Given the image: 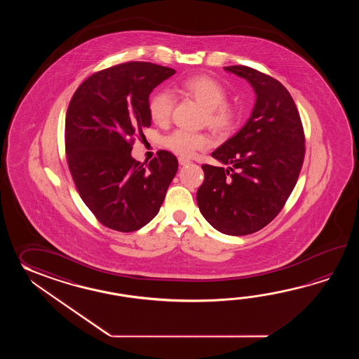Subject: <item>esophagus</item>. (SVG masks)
Segmentation results:
<instances>
[{"label":"esophagus","instance_id":"esophagus-1","mask_svg":"<svg viewBox=\"0 0 359 359\" xmlns=\"http://www.w3.org/2000/svg\"><path fill=\"white\" fill-rule=\"evenodd\" d=\"M178 163L181 164V165H187V164H190L191 161L189 159H186V158H178Z\"/></svg>","mask_w":359,"mask_h":359}]
</instances>
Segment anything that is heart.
I'll return each instance as SVG.
<instances>
[{
  "mask_svg": "<svg viewBox=\"0 0 359 359\" xmlns=\"http://www.w3.org/2000/svg\"><path fill=\"white\" fill-rule=\"evenodd\" d=\"M178 90L205 107L206 123L210 130L226 135L236 127L238 111L227 102V90L217 79L205 74L189 76L180 83ZM173 107L175 97L167 91L155 92L147 104L149 115L158 126L169 122ZM164 145L173 153L190 158L198 150L208 149L209 140L201 133L176 130L164 138Z\"/></svg>",
  "mask_w": 359,
  "mask_h": 359,
  "instance_id": "obj_1",
  "label": "heart"
}]
</instances>
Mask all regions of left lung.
Returning a JSON list of instances; mask_svg holds the SVG:
<instances>
[{
	"label": "left lung",
	"instance_id": "left-lung-1",
	"mask_svg": "<svg viewBox=\"0 0 359 359\" xmlns=\"http://www.w3.org/2000/svg\"><path fill=\"white\" fill-rule=\"evenodd\" d=\"M224 69L252 84L257 100L244 127L212 153L229 168L201 167L196 200L214 229L244 236L273 221L290 196L304 161V130L283 83L245 65Z\"/></svg>",
	"mask_w": 359,
	"mask_h": 359
}]
</instances>
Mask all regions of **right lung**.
I'll return each mask as SVG.
<instances>
[{
    "label": "right lung",
    "mask_w": 359,
    "mask_h": 359,
    "mask_svg": "<svg viewBox=\"0 0 359 359\" xmlns=\"http://www.w3.org/2000/svg\"><path fill=\"white\" fill-rule=\"evenodd\" d=\"M176 70L130 61L100 70L69 102L65 151L76 191L107 229L133 232L161 209L178 161L159 150L149 163L130 156L136 137L151 126L149 95Z\"/></svg>",
    "instance_id": "add662e5"
}]
</instances>
